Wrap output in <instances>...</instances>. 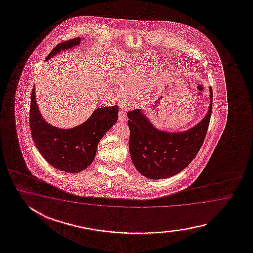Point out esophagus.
<instances>
[{
	"label": "esophagus",
	"mask_w": 253,
	"mask_h": 253,
	"mask_svg": "<svg viewBox=\"0 0 253 253\" xmlns=\"http://www.w3.org/2000/svg\"><path fill=\"white\" fill-rule=\"evenodd\" d=\"M126 113H125L124 110L120 109L119 111V121H120V122H125V121H126Z\"/></svg>",
	"instance_id": "1"
}]
</instances>
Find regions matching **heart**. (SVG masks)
Masks as SVG:
<instances>
[{
  "instance_id": "obj_1",
  "label": "heart",
  "mask_w": 253,
  "mask_h": 253,
  "mask_svg": "<svg viewBox=\"0 0 253 253\" xmlns=\"http://www.w3.org/2000/svg\"><path fill=\"white\" fill-rule=\"evenodd\" d=\"M155 72L153 66H144L141 69H131L121 73L118 80L119 89L125 94H134L140 90L145 84V75Z\"/></svg>"
}]
</instances>
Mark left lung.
<instances>
[{
    "label": "left lung",
    "instance_id": "obj_1",
    "mask_svg": "<svg viewBox=\"0 0 253 253\" xmlns=\"http://www.w3.org/2000/svg\"><path fill=\"white\" fill-rule=\"evenodd\" d=\"M193 127L182 132H168L156 127L141 109L127 112L130 138L129 153L136 170L148 179L172 177L194 160L205 141L212 109Z\"/></svg>",
    "mask_w": 253,
    "mask_h": 253
}]
</instances>
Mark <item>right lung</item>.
I'll list each match as a JSON object with an SVG mask.
<instances>
[{"label": "right lung", "mask_w": 253, "mask_h": 253, "mask_svg": "<svg viewBox=\"0 0 253 253\" xmlns=\"http://www.w3.org/2000/svg\"><path fill=\"white\" fill-rule=\"evenodd\" d=\"M80 42L81 38H74L59 43L45 60ZM31 97L30 127L33 142L43 158L60 171L80 172L85 170L94 161L99 141L119 119V107L97 108L84 123L72 128H59L43 119L36 101L35 87Z\"/></svg>", "instance_id": "obj_1"}]
</instances>
